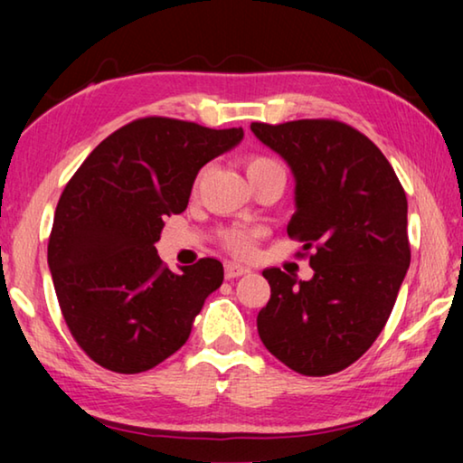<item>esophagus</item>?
I'll return each mask as SVG.
<instances>
[{
  "mask_svg": "<svg viewBox=\"0 0 463 463\" xmlns=\"http://www.w3.org/2000/svg\"><path fill=\"white\" fill-rule=\"evenodd\" d=\"M250 269L249 268H245V265H239V263H226L224 265V276H226V279H234V278H239V276H245V273H249Z\"/></svg>",
  "mask_w": 463,
  "mask_h": 463,
  "instance_id": "1",
  "label": "esophagus"
}]
</instances>
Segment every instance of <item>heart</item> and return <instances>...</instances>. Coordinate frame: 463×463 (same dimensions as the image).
Instances as JSON below:
<instances>
[{
  "mask_svg": "<svg viewBox=\"0 0 463 463\" xmlns=\"http://www.w3.org/2000/svg\"><path fill=\"white\" fill-rule=\"evenodd\" d=\"M271 165H278L276 161L269 159V156H250L247 161V175L249 174H255V171H260L263 167H271ZM203 171H200L198 179L203 175ZM257 237V231L253 229H232L224 234V241L229 249H232L234 253H249L250 247H253V239Z\"/></svg>",
  "mask_w": 463,
  "mask_h": 463,
  "instance_id": "1",
  "label": "heart"
}]
</instances>
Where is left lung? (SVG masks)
<instances>
[{"label": "left lung", "instance_id": "8db88e82", "mask_svg": "<svg viewBox=\"0 0 463 463\" xmlns=\"http://www.w3.org/2000/svg\"><path fill=\"white\" fill-rule=\"evenodd\" d=\"M294 175L288 234L312 249L308 281L263 269L271 298L257 331L271 355L304 375L357 362L378 339L411 265L409 203L386 156L335 120L250 124Z\"/></svg>", "mask_w": 463, "mask_h": 463}]
</instances>
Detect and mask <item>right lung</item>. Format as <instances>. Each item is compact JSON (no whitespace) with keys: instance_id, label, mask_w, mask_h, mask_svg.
<instances>
[{"instance_id":"1","label":"right lung","mask_w":463,"mask_h":463,"mask_svg":"<svg viewBox=\"0 0 463 463\" xmlns=\"http://www.w3.org/2000/svg\"><path fill=\"white\" fill-rule=\"evenodd\" d=\"M242 137V128L140 118L101 140L65 185L49 269L69 331L106 370L138 373L174 355L221 288V261L206 257L175 273L155 242L163 218L187 208L198 171Z\"/></svg>"}]
</instances>
